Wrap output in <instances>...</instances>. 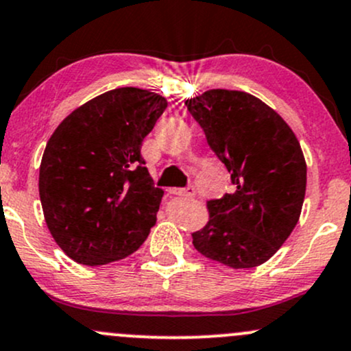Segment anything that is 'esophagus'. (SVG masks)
<instances>
[{
  "mask_svg": "<svg viewBox=\"0 0 351 351\" xmlns=\"http://www.w3.org/2000/svg\"><path fill=\"white\" fill-rule=\"evenodd\" d=\"M169 193L176 195V197H195L193 188H171Z\"/></svg>",
  "mask_w": 351,
  "mask_h": 351,
  "instance_id": "obj_1",
  "label": "esophagus"
}]
</instances>
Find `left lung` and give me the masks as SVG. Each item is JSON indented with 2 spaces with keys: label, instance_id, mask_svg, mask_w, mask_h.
<instances>
[{
  "label": "left lung",
  "instance_id": "left-lung-1",
  "mask_svg": "<svg viewBox=\"0 0 351 351\" xmlns=\"http://www.w3.org/2000/svg\"><path fill=\"white\" fill-rule=\"evenodd\" d=\"M230 173L234 193L210 200L208 222L193 232L202 256L234 269L271 259L300 220L306 161L293 129L261 99L212 88L185 101Z\"/></svg>",
  "mask_w": 351,
  "mask_h": 351
}]
</instances>
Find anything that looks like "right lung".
<instances>
[{
  "instance_id": "add662e5",
  "label": "right lung",
  "mask_w": 351,
  "mask_h": 351,
  "mask_svg": "<svg viewBox=\"0 0 351 351\" xmlns=\"http://www.w3.org/2000/svg\"><path fill=\"white\" fill-rule=\"evenodd\" d=\"M166 106L145 88H114L69 114L47 143L40 202L51 237L75 263L124 259L156 223L163 190L141 146Z\"/></svg>"
}]
</instances>
